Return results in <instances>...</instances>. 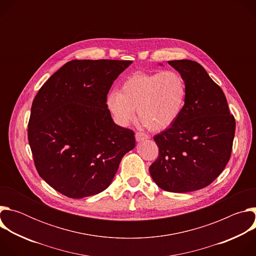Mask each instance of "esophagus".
<instances>
[{
	"label": "esophagus",
	"mask_w": 256,
	"mask_h": 256,
	"mask_svg": "<svg viewBox=\"0 0 256 256\" xmlns=\"http://www.w3.org/2000/svg\"><path fill=\"white\" fill-rule=\"evenodd\" d=\"M136 140L138 142H142V140H147L149 136H148V134H144V132H136Z\"/></svg>",
	"instance_id": "34e87169"
}]
</instances>
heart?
Segmentation results:
<instances>
[{
	"mask_svg": "<svg viewBox=\"0 0 256 256\" xmlns=\"http://www.w3.org/2000/svg\"><path fill=\"white\" fill-rule=\"evenodd\" d=\"M188 86L176 70L136 72L128 76L120 92H109L106 107L120 126H128L136 118L152 130H163L179 118L186 101Z\"/></svg>",
	"mask_w": 256,
	"mask_h": 256,
	"instance_id": "b5f03b06",
	"label": "heart"
}]
</instances>
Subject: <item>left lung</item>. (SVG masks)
I'll list each match as a JSON object with an SVG mask.
<instances>
[{"label": "left lung", "mask_w": 256, "mask_h": 256, "mask_svg": "<svg viewBox=\"0 0 256 256\" xmlns=\"http://www.w3.org/2000/svg\"><path fill=\"white\" fill-rule=\"evenodd\" d=\"M168 64L184 78L188 95L176 122L154 136L159 157L150 174L160 188L184 194L208 186L222 173L231 156L235 118L202 64L190 60Z\"/></svg>", "instance_id": "obj_1"}]
</instances>
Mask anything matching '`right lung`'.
Returning a JSON list of instances; mask_svg holds the SVG:
<instances>
[{
	"instance_id": "add662e5",
	"label": "right lung",
	"mask_w": 256,
	"mask_h": 256,
	"mask_svg": "<svg viewBox=\"0 0 256 256\" xmlns=\"http://www.w3.org/2000/svg\"><path fill=\"white\" fill-rule=\"evenodd\" d=\"M132 60L68 62L36 94L28 140L40 177L72 198L105 190L122 157L136 146L134 132L114 124L105 99Z\"/></svg>"
}]
</instances>
